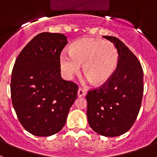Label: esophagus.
Instances as JSON below:
<instances>
[{
    "label": "esophagus",
    "mask_w": 157,
    "mask_h": 157,
    "mask_svg": "<svg viewBox=\"0 0 157 157\" xmlns=\"http://www.w3.org/2000/svg\"><path fill=\"white\" fill-rule=\"evenodd\" d=\"M85 94H86V90L85 89L80 88L78 89V91H77V96L78 97H84V96H85Z\"/></svg>",
    "instance_id": "34e87169"
}]
</instances>
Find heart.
Listing matches in <instances>:
<instances>
[{
  "label": "heart",
  "mask_w": 157,
  "mask_h": 157,
  "mask_svg": "<svg viewBox=\"0 0 157 157\" xmlns=\"http://www.w3.org/2000/svg\"><path fill=\"white\" fill-rule=\"evenodd\" d=\"M118 60V50L112 42L84 37L72 43L70 52L64 50L60 53V65L64 76L72 78L84 64V72L89 80L100 85L113 76Z\"/></svg>",
  "instance_id": "heart-1"
}]
</instances>
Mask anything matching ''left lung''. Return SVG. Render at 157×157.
<instances>
[{
    "mask_svg": "<svg viewBox=\"0 0 157 157\" xmlns=\"http://www.w3.org/2000/svg\"><path fill=\"white\" fill-rule=\"evenodd\" d=\"M117 47L119 60L111 78L88 92L87 117L92 129L109 137L131 128L138 116L144 93V72L136 56L115 36H105Z\"/></svg>",
    "mask_w": 157,
    "mask_h": 157,
    "instance_id": "left-lung-1",
    "label": "left lung"
}]
</instances>
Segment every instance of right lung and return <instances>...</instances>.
Here are the masks:
<instances>
[{"instance_id":"right-lung-1","label":"right lung","mask_w":157,"mask_h":157,"mask_svg":"<svg viewBox=\"0 0 157 157\" xmlns=\"http://www.w3.org/2000/svg\"><path fill=\"white\" fill-rule=\"evenodd\" d=\"M67 44L61 33H39L14 64L12 102L22 126L34 136H49L62 129L77 97L78 86L60 76V52Z\"/></svg>"}]
</instances>
